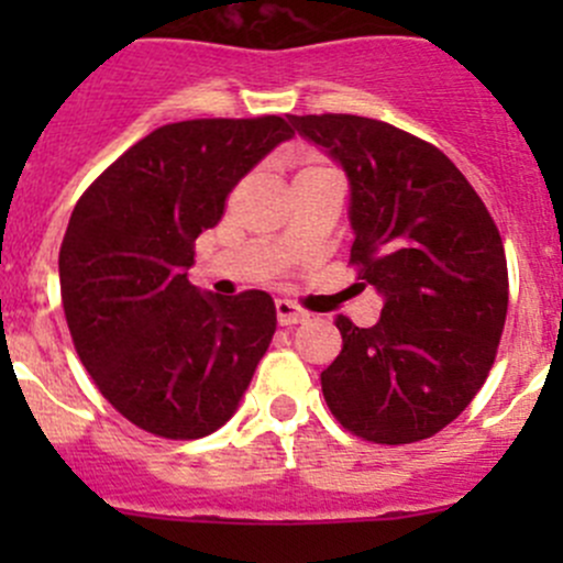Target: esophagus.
Returning <instances> with one entry per match:
<instances>
[{
	"label": "esophagus",
	"instance_id": "1",
	"mask_svg": "<svg viewBox=\"0 0 563 563\" xmlns=\"http://www.w3.org/2000/svg\"><path fill=\"white\" fill-rule=\"evenodd\" d=\"M275 313H277V323L280 327H291V323H302L308 313H305L302 308H297L294 302H288V299H277L275 302Z\"/></svg>",
	"mask_w": 563,
	"mask_h": 563
}]
</instances>
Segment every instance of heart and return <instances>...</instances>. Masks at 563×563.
<instances>
[{
    "instance_id": "obj_1",
    "label": "heart",
    "mask_w": 563,
    "mask_h": 563,
    "mask_svg": "<svg viewBox=\"0 0 563 563\" xmlns=\"http://www.w3.org/2000/svg\"><path fill=\"white\" fill-rule=\"evenodd\" d=\"M297 181H310V179H318V176H334L332 168L327 166V163L318 161L316 155H299L297 157Z\"/></svg>"
}]
</instances>
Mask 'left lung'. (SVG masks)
I'll use <instances>...</instances> for the list:
<instances>
[{"mask_svg":"<svg viewBox=\"0 0 563 563\" xmlns=\"http://www.w3.org/2000/svg\"><path fill=\"white\" fill-rule=\"evenodd\" d=\"M351 181L356 286L384 297L376 327L334 318L321 373L329 411L373 444L444 430L485 384L509 305L504 242L455 163L419 135L354 113L288 117Z\"/></svg>","mask_w":563,"mask_h":563,"instance_id":"obj_1","label":"left lung"}]
</instances>
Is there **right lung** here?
<instances>
[{"label": "right lung", "instance_id": "add662e5", "mask_svg": "<svg viewBox=\"0 0 563 563\" xmlns=\"http://www.w3.org/2000/svg\"><path fill=\"white\" fill-rule=\"evenodd\" d=\"M291 135L275 113L163 124L78 198L59 247L62 308L95 387L135 428L203 439L240 406L275 302L203 297L187 269L236 181Z\"/></svg>", "mask_w": 563, "mask_h": 563}]
</instances>
